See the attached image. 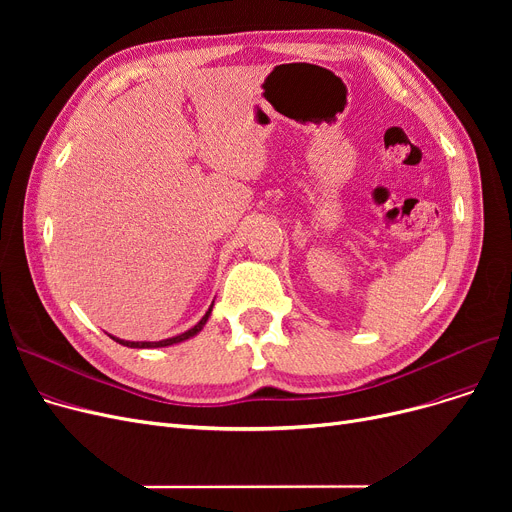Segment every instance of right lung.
Listing matches in <instances>:
<instances>
[{
    "label": "right lung",
    "mask_w": 512,
    "mask_h": 512,
    "mask_svg": "<svg viewBox=\"0 0 512 512\" xmlns=\"http://www.w3.org/2000/svg\"><path fill=\"white\" fill-rule=\"evenodd\" d=\"M209 313H211V307H209V311L201 317V321L199 324L195 326V328H191L188 332H184V334H180V336H174V338H166V340H159V342H130V340H120V338H114L116 342H120V344H124V346H130V348H157V346H170V344H176V342H182V340H186V338H191V336H195L197 332H201V328L205 326V321H207V317H209Z\"/></svg>",
    "instance_id": "1"
}]
</instances>
